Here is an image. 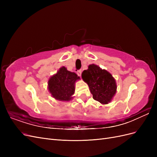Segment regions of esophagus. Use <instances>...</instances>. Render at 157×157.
<instances>
[{
	"label": "esophagus",
	"instance_id": "34e87169",
	"mask_svg": "<svg viewBox=\"0 0 157 157\" xmlns=\"http://www.w3.org/2000/svg\"><path fill=\"white\" fill-rule=\"evenodd\" d=\"M77 75H78V76H81V74H82V70H81V69H79V70H78V71H77Z\"/></svg>",
	"mask_w": 157,
	"mask_h": 157
}]
</instances>
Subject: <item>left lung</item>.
Wrapping results in <instances>:
<instances>
[{
    "label": "left lung",
    "mask_w": 157,
    "mask_h": 157,
    "mask_svg": "<svg viewBox=\"0 0 157 157\" xmlns=\"http://www.w3.org/2000/svg\"><path fill=\"white\" fill-rule=\"evenodd\" d=\"M82 78L88 84L94 99L102 104L111 101L117 91L115 80L111 74L92 64L83 71Z\"/></svg>",
    "instance_id": "1"
}]
</instances>
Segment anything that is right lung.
Instances as JSON below:
<instances>
[{
  "label": "right lung",
  "mask_w": 157,
  "mask_h": 157,
  "mask_svg": "<svg viewBox=\"0 0 157 157\" xmlns=\"http://www.w3.org/2000/svg\"><path fill=\"white\" fill-rule=\"evenodd\" d=\"M79 78L77 74L65 67L60 68L48 80V90L52 97L60 101H69L75 93V83Z\"/></svg>",
  "instance_id": "right-lung-1"
}]
</instances>
